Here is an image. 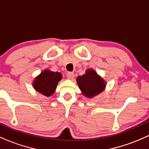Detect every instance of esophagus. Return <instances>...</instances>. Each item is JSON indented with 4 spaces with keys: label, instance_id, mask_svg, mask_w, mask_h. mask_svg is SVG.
<instances>
[{
    "label": "esophagus",
    "instance_id": "esophagus-1",
    "mask_svg": "<svg viewBox=\"0 0 149 149\" xmlns=\"http://www.w3.org/2000/svg\"><path fill=\"white\" fill-rule=\"evenodd\" d=\"M66 76H67L69 79H73L74 78V73L73 72H68L66 73Z\"/></svg>",
    "mask_w": 149,
    "mask_h": 149
}]
</instances>
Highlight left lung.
Here are the masks:
<instances>
[{"mask_svg": "<svg viewBox=\"0 0 149 149\" xmlns=\"http://www.w3.org/2000/svg\"><path fill=\"white\" fill-rule=\"evenodd\" d=\"M76 81L82 93L88 98H92L100 94L106 87L103 78L92 69L87 70L82 76H78Z\"/></svg>", "mask_w": 149, "mask_h": 149, "instance_id": "obj_1", "label": "left lung"}]
</instances>
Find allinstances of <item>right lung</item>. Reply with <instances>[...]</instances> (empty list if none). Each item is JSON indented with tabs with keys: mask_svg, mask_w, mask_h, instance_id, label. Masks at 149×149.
<instances>
[{
	"mask_svg": "<svg viewBox=\"0 0 149 149\" xmlns=\"http://www.w3.org/2000/svg\"><path fill=\"white\" fill-rule=\"evenodd\" d=\"M61 78L62 76L59 72L45 69L35 78L33 83V88L42 95L49 97L55 91Z\"/></svg>",
	"mask_w": 149,
	"mask_h": 149,
	"instance_id": "right-lung-1",
	"label": "right lung"
}]
</instances>
